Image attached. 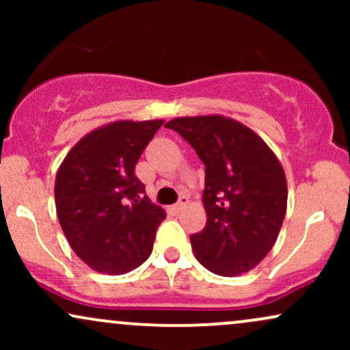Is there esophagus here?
Segmentation results:
<instances>
[{
    "label": "esophagus",
    "mask_w": 350,
    "mask_h": 350,
    "mask_svg": "<svg viewBox=\"0 0 350 350\" xmlns=\"http://www.w3.org/2000/svg\"><path fill=\"white\" fill-rule=\"evenodd\" d=\"M187 204H189V199L186 198V196H183V198L179 199V202L174 206V211H178V212L183 211V208H186Z\"/></svg>",
    "instance_id": "obj_1"
}]
</instances>
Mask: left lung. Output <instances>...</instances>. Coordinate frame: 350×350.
Here are the masks:
<instances>
[{"instance_id":"left-lung-1","label":"left lung","mask_w":350,"mask_h":350,"mask_svg":"<svg viewBox=\"0 0 350 350\" xmlns=\"http://www.w3.org/2000/svg\"><path fill=\"white\" fill-rule=\"evenodd\" d=\"M206 166L202 202L207 224L191 235L208 271L239 276L271 250L283 226L288 186L283 166L255 131L224 115L180 116L166 123Z\"/></svg>"}]
</instances>
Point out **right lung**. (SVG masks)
Segmentation results:
<instances>
[{"label": "right lung", "mask_w": 350, "mask_h": 350, "mask_svg": "<svg viewBox=\"0 0 350 350\" xmlns=\"http://www.w3.org/2000/svg\"><path fill=\"white\" fill-rule=\"evenodd\" d=\"M164 120H118L95 128L55 174V211L75 255L103 275H124L152 252L166 212L144 194L135 166Z\"/></svg>", "instance_id": "add662e5"}]
</instances>
